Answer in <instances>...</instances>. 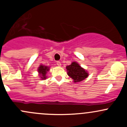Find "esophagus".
<instances>
[{
    "mask_svg": "<svg viewBox=\"0 0 127 127\" xmlns=\"http://www.w3.org/2000/svg\"><path fill=\"white\" fill-rule=\"evenodd\" d=\"M57 64L58 65V66H61V63H60V61H57Z\"/></svg>",
    "mask_w": 127,
    "mask_h": 127,
    "instance_id": "34e87169",
    "label": "esophagus"
}]
</instances>
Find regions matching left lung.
<instances>
[{
    "label": "left lung",
    "instance_id": "8db88e82",
    "mask_svg": "<svg viewBox=\"0 0 127 127\" xmlns=\"http://www.w3.org/2000/svg\"><path fill=\"white\" fill-rule=\"evenodd\" d=\"M67 75L74 80V82H80L88 77L86 70L82 68L77 63L73 62L69 66H66Z\"/></svg>",
    "mask_w": 127,
    "mask_h": 127
}]
</instances>
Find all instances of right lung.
Segmentation results:
<instances>
[{
    "label": "right lung",
    "mask_w": 127,
    "mask_h": 127,
    "mask_svg": "<svg viewBox=\"0 0 127 127\" xmlns=\"http://www.w3.org/2000/svg\"><path fill=\"white\" fill-rule=\"evenodd\" d=\"M49 67H48L47 66H43V65L41 64L38 68V72H39V74L41 76V78L42 79H46V74L47 72L49 71Z\"/></svg>",
    "instance_id": "obj_1"
}]
</instances>
